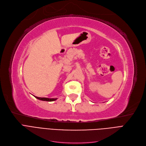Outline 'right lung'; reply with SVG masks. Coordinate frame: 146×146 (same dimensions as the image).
<instances>
[{"mask_svg": "<svg viewBox=\"0 0 146 146\" xmlns=\"http://www.w3.org/2000/svg\"><path fill=\"white\" fill-rule=\"evenodd\" d=\"M34 97L40 100H42V101H46V102H53L57 99V98H44V97L41 98V97H36V96H34Z\"/></svg>", "mask_w": 146, "mask_h": 146, "instance_id": "right-lung-1", "label": "right lung"}]
</instances>
